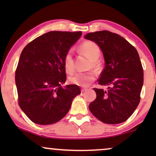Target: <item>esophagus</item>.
Masks as SVG:
<instances>
[{"mask_svg":"<svg viewBox=\"0 0 156 156\" xmlns=\"http://www.w3.org/2000/svg\"><path fill=\"white\" fill-rule=\"evenodd\" d=\"M87 90V89H85V88H82V89H81V91H82V92H84V91H85Z\"/></svg>","mask_w":156,"mask_h":156,"instance_id":"obj_1","label":"esophagus"}]
</instances>
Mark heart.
Returning <instances> with one entry per match:
<instances>
[{"label": "heart", "instance_id": "obj_1", "mask_svg": "<svg viewBox=\"0 0 156 156\" xmlns=\"http://www.w3.org/2000/svg\"><path fill=\"white\" fill-rule=\"evenodd\" d=\"M80 50L90 59L94 67L97 68L99 67L97 59L101 55V50L97 43L92 41L84 42L80 46ZM64 67L66 72L68 74H71L74 72V62L71 50L68 51L64 57ZM95 74L92 72H76L69 76V81L73 84L81 87H87L95 80Z\"/></svg>", "mask_w": 156, "mask_h": 156}]
</instances>
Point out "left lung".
Segmentation results:
<instances>
[{
    "mask_svg": "<svg viewBox=\"0 0 156 156\" xmlns=\"http://www.w3.org/2000/svg\"><path fill=\"white\" fill-rule=\"evenodd\" d=\"M85 39L96 42L103 52L105 67L99 84L106 90L94 88L97 98L89 108L96 118L107 124L124 122L140 102L144 70L134 47L118 34L102 30L89 33Z\"/></svg>",
    "mask_w": 156,
    "mask_h": 156,
    "instance_id": "8db88e82",
    "label": "left lung"
}]
</instances>
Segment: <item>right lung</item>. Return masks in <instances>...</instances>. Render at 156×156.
<instances>
[{"mask_svg": "<svg viewBox=\"0 0 156 156\" xmlns=\"http://www.w3.org/2000/svg\"><path fill=\"white\" fill-rule=\"evenodd\" d=\"M82 32L51 31L25 47L16 71L18 104L35 123L49 125L64 118L72 100L80 94L79 86L66 82L64 57Z\"/></svg>", "mask_w": 156, "mask_h": 156, "instance_id": "1", "label": "right lung"}]
</instances>
